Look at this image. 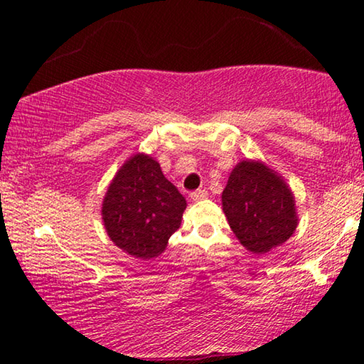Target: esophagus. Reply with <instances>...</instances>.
I'll use <instances>...</instances> for the list:
<instances>
[{
  "label": "esophagus",
  "instance_id": "34e87169",
  "mask_svg": "<svg viewBox=\"0 0 364 364\" xmlns=\"http://www.w3.org/2000/svg\"><path fill=\"white\" fill-rule=\"evenodd\" d=\"M208 196V193L205 189H197V191H193V193H191V199L193 200H202V199H205V197Z\"/></svg>",
  "mask_w": 364,
  "mask_h": 364
}]
</instances>
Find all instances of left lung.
<instances>
[{"mask_svg":"<svg viewBox=\"0 0 364 364\" xmlns=\"http://www.w3.org/2000/svg\"><path fill=\"white\" fill-rule=\"evenodd\" d=\"M221 200L232 232L254 254L284 244L297 228L291 189L260 162L242 160L236 165Z\"/></svg>","mask_w":364,"mask_h":364,"instance_id":"left-lung-1","label":"left lung"}]
</instances>
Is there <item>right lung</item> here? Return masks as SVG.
<instances>
[{"instance_id":"right-lung-1","label":"right lung","mask_w":364,"mask_h":364,"mask_svg":"<svg viewBox=\"0 0 364 364\" xmlns=\"http://www.w3.org/2000/svg\"><path fill=\"white\" fill-rule=\"evenodd\" d=\"M186 199L149 156L136 154L119 170L102 202L109 237L136 258L157 257L181 225Z\"/></svg>"}]
</instances>
